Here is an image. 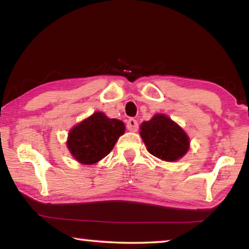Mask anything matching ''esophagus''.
Segmentation results:
<instances>
[{"instance_id": "esophagus-1", "label": "esophagus", "mask_w": 249, "mask_h": 249, "mask_svg": "<svg viewBox=\"0 0 249 249\" xmlns=\"http://www.w3.org/2000/svg\"><path fill=\"white\" fill-rule=\"evenodd\" d=\"M127 128L129 131H137L138 129V122L136 119H129V120L127 121Z\"/></svg>"}]
</instances>
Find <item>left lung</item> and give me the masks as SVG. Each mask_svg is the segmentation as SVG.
<instances>
[{
  "label": "left lung",
  "instance_id": "1",
  "mask_svg": "<svg viewBox=\"0 0 249 249\" xmlns=\"http://www.w3.org/2000/svg\"><path fill=\"white\" fill-rule=\"evenodd\" d=\"M141 136L147 151L166 162L181 159L189 149V137L183 129L164 114H155L142 122Z\"/></svg>",
  "mask_w": 249,
  "mask_h": 249
}]
</instances>
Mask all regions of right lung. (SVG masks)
Segmentation results:
<instances>
[{
	"label": "right lung",
	"mask_w": 249,
	"mask_h": 249,
	"mask_svg": "<svg viewBox=\"0 0 249 249\" xmlns=\"http://www.w3.org/2000/svg\"><path fill=\"white\" fill-rule=\"evenodd\" d=\"M124 124L118 119H108L102 112H95L69 132L67 146L81 164H94L104 159L121 135Z\"/></svg>",
	"instance_id": "1"
}]
</instances>
